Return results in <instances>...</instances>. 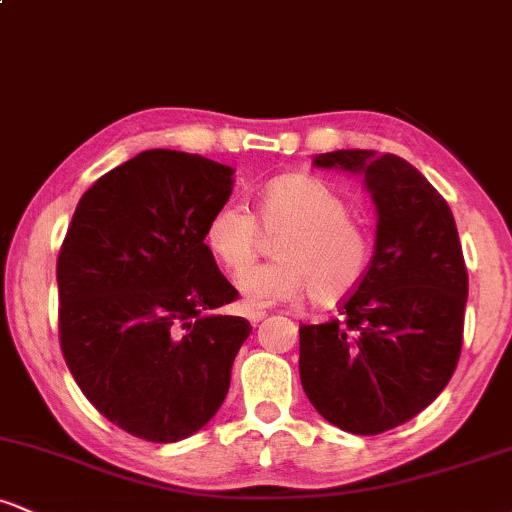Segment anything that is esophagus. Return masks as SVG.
I'll return each instance as SVG.
<instances>
[{
    "label": "esophagus",
    "instance_id": "1",
    "mask_svg": "<svg viewBox=\"0 0 512 512\" xmlns=\"http://www.w3.org/2000/svg\"><path fill=\"white\" fill-rule=\"evenodd\" d=\"M264 317H267V313H264V310H250V313H248V320L252 322V325H257V322H262Z\"/></svg>",
    "mask_w": 512,
    "mask_h": 512
}]
</instances>
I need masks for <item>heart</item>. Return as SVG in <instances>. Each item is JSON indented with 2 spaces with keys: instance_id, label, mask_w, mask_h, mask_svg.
<instances>
[{
  "instance_id": "obj_1",
  "label": "heart",
  "mask_w": 512,
  "mask_h": 512,
  "mask_svg": "<svg viewBox=\"0 0 512 512\" xmlns=\"http://www.w3.org/2000/svg\"><path fill=\"white\" fill-rule=\"evenodd\" d=\"M282 233L275 246L280 260L247 267L261 247V231ZM204 248L226 272L238 276V291L250 305H274L310 293L332 305L351 296L366 279L373 240L351 204L330 182L313 175H281L257 197V219L240 202H223L204 226Z\"/></svg>"
}]
</instances>
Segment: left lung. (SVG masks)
<instances>
[{"mask_svg": "<svg viewBox=\"0 0 512 512\" xmlns=\"http://www.w3.org/2000/svg\"><path fill=\"white\" fill-rule=\"evenodd\" d=\"M317 168L361 175L378 211L375 252L337 317L301 325V385L317 414L378 436L436 399L457 368L467 305L455 219L436 187L395 154L342 149Z\"/></svg>", "mask_w": 512, "mask_h": 512, "instance_id": "left-lung-1", "label": "left lung"}]
</instances>
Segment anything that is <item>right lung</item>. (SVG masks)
I'll list each match as a JSON object with an SVG mask.
<instances>
[{
    "label": "right lung",
    "instance_id": "1",
    "mask_svg": "<svg viewBox=\"0 0 512 512\" xmlns=\"http://www.w3.org/2000/svg\"><path fill=\"white\" fill-rule=\"evenodd\" d=\"M233 168L149 149L79 199L57 257L60 346L76 385L108 421L151 443L207 426L252 327L209 315L238 291L204 248Z\"/></svg>",
    "mask_w": 512,
    "mask_h": 512
}]
</instances>
